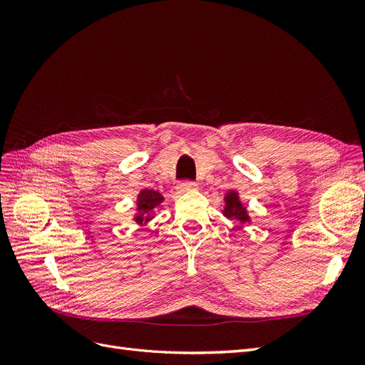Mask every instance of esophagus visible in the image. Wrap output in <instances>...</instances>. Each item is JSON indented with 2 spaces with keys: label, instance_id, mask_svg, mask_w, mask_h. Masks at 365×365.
Masks as SVG:
<instances>
[{
  "label": "esophagus",
  "instance_id": "esophagus-1",
  "mask_svg": "<svg viewBox=\"0 0 365 365\" xmlns=\"http://www.w3.org/2000/svg\"><path fill=\"white\" fill-rule=\"evenodd\" d=\"M197 187L196 182L193 181H182L178 184V187H176V190H178L180 193H185V192H190V190H195Z\"/></svg>",
  "mask_w": 365,
  "mask_h": 365
}]
</instances>
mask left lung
Wrapping results in <instances>:
<instances>
[{"label":"left lung","mask_w":365,"mask_h":365,"mask_svg":"<svg viewBox=\"0 0 365 365\" xmlns=\"http://www.w3.org/2000/svg\"><path fill=\"white\" fill-rule=\"evenodd\" d=\"M224 215L230 219H236L240 224H245L250 220V216L247 213V208L242 205L239 201V195L237 192L231 190L225 195V208H224Z\"/></svg>","instance_id":"8db88e82"}]
</instances>
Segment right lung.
<instances>
[{"instance_id": "obj_1", "label": "right lung", "mask_w": 365, "mask_h": 365, "mask_svg": "<svg viewBox=\"0 0 365 365\" xmlns=\"http://www.w3.org/2000/svg\"><path fill=\"white\" fill-rule=\"evenodd\" d=\"M164 197L161 196L160 192L157 190H150V189H145L138 193L137 197V215H135V222L137 224H143L148 222V220L152 217L153 212L163 204Z\"/></svg>"}]
</instances>
